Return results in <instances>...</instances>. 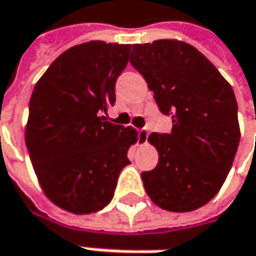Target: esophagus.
Here are the masks:
<instances>
[{
    "instance_id": "obj_1",
    "label": "esophagus",
    "mask_w": 256,
    "mask_h": 256,
    "mask_svg": "<svg viewBox=\"0 0 256 256\" xmlns=\"http://www.w3.org/2000/svg\"><path fill=\"white\" fill-rule=\"evenodd\" d=\"M147 137H148V128H140V130H138V142L144 144V143H147Z\"/></svg>"
}]
</instances>
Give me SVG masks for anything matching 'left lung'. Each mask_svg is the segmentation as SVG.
<instances>
[{"label": "left lung", "instance_id": "obj_1", "mask_svg": "<svg viewBox=\"0 0 256 256\" xmlns=\"http://www.w3.org/2000/svg\"><path fill=\"white\" fill-rule=\"evenodd\" d=\"M130 64L154 93L172 133H152L158 163L142 172L148 197L167 211L206 206L220 191L240 144L231 84L190 44L158 40L132 46Z\"/></svg>", "mask_w": 256, "mask_h": 256}]
</instances>
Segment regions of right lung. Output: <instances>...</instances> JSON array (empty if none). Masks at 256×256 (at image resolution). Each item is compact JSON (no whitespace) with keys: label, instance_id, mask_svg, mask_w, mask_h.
Wrapping results in <instances>:
<instances>
[{"label":"right lung","instance_id":"obj_1","mask_svg":"<svg viewBox=\"0 0 256 256\" xmlns=\"http://www.w3.org/2000/svg\"><path fill=\"white\" fill-rule=\"evenodd\" d=\"M130 45L92 40L65 50L35 84L25 143L54 204L90 214L113 198L136 130L108 122Z\"/></svg>","mask_w":256,"mask_h":256}]
</instances>
